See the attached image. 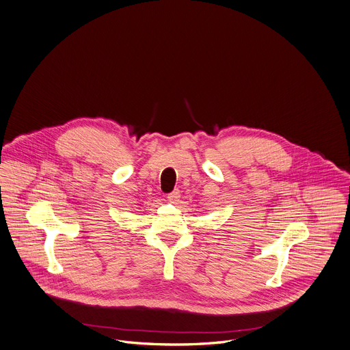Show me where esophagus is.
Masks as SVG:
<instances>
[{
    "label": "esophagus",
    "mask_w": 350,
    "mask_h": 350,
    "mask_svg": "<svg viewBox=\"0 0 350 350\" xmlns=\"http://www.w3.org/2000/svg\"><path fill=\"white\" fill-rule=\"evenodd\" d=\"M178 198H180V189H174L170 193H167L169 202H176V200H178Z\"/></svg>",
    "instance_id": "esophagus-1"
}]
</instances>
